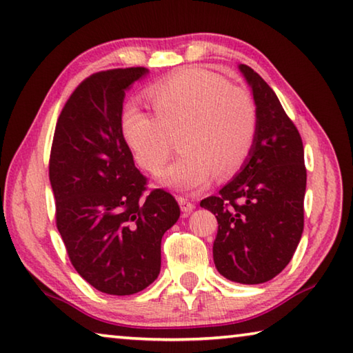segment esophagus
I'll return each instance as SVG.
<instances>
[{
    "mask_svg": "<svg viewBox=\"0 0 353 353\" xmlns=\"http://www.w3.org/2000/svg\"><path fill=\"white\" fill-rule=\"evenodd\" d=\"M177 202H179V205H181L182 212H183L185 214H188V213H191V212L194 210V204H193V202H191V201H188L187 198H182V196H179Z\"/></svg>",
    "mask_w": 353,
    "mask_h": 353,
    "instance_id": "1",
    "label": "esophagus"
}]
</instances>
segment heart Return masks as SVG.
Returning <instances> with one entry per match:
<instances>
[{
  "label": "heart",
  "instance_id": "1",
  "mask_svg": "<svg viewBox=\"0 0 353 353\" xmlns=\"http://www.w3.org/2000/svg\"><path fill=\"white\" fill-rule=\"evenodd\" d=\"M151 115L130 105L123 113L124 140L143 170L159 172L181 134L182 154L160 174L166 187L193 191L218 177L232 176L252 151L259 113L250 94L223 76L187 68L148 88Z\"/></svg>",
  "mask_w": 353,
  "mask_h": 353
}]
</instances>
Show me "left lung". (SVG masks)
<instances>
[{"mask_svg": "<svg viewBox=\"0 0 353 353\" xmlns=\"http://www.w3.org/2000/svg\"><path fill=\"white\" fill-rule=\"evenodd\" d=\"M240 71L259 113L252 151L241 171L201 207L218 221V272L232 282L256 285L282 272L301 241L307 170L301 134L277 94L248 65Z\"/></svg>", "mask_w": 353, "mask_h": 353, "instance_id": "left-lung-1", "label": "left lung"}]
</instances>
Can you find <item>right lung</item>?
<instances>
[{
	"mask_svg": "<svg viewBox=\"0 0 353 353\" xmlns=\"http://www.w3.org/2000/svg\"><path fill=\"white\" fill-rule=\"evenodd\" d=\"M143 67L83 79L59 115L50 155L56 224L71 265L101 292L135 294L157 279L162 236L181 216L168 191L148 190L121 130L128 88Z\"/></svg>",
	"mask_w": 353,
	"mask_h": 353,
	"instance_id": "right-lung-1",
	"label": "right lung"
}]
</instances>
